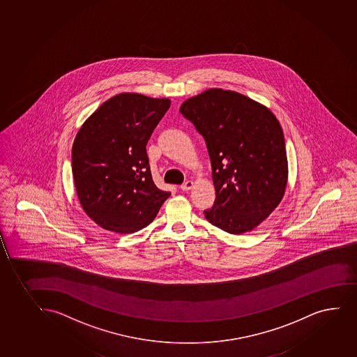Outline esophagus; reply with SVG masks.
<instances>
[{"label": "esophagus", "mask_w": 357, "mask_h": 357, "mask_svg": "<svg viewBox=\"0 0 357 357\" xmlns=\"http://www.w3.org/2000/svg\"><path fill=\"white\" fill-rule=\"evenodd\" d=\"M193 181L188 180L187 182H185L183 185H181V189H182L183 192H188V190H190V189L193 188Z\"/></svg>", "instance_id": "esophagus-1"}]
</instances>
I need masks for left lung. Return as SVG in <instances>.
<instances>
[{
    "mask_svg": "<svg viewBox=\"0 0 357 357\" xmlns=\"http://www.w3.org/2000/svg\"><path fill=\"white\" fill-rule=\"evenodd\" d=\"M181 114L206 142L215 200L204 211L212 225L242 234L271 215L287 187L288 162L279 120L237 91L212 88L185 100Z\"/></svg>",
    "mask_w": 357,
    "mask_h": 357,
    "instance_id": "obj_1",
    "label": "left lung"
}]
</instances>
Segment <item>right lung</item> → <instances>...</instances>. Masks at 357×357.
<instances>
[{"label": "right lung", "mask_w": 357, "mask_h": 357, "mask_svg": "<svg viewBox=\"0 0 357 357\" xmlns=\"http://www.w3.org/2000/svg\"><path fill=\"white\" fill-rule=\"evenodd\" d=\"M169 98L121 93L84 121L71 152L78 200L102 229L133 234L156 218L170 197L152 180L146 144Z\"/></svg>", "instance_id": "add662e5"}]
</instances>
